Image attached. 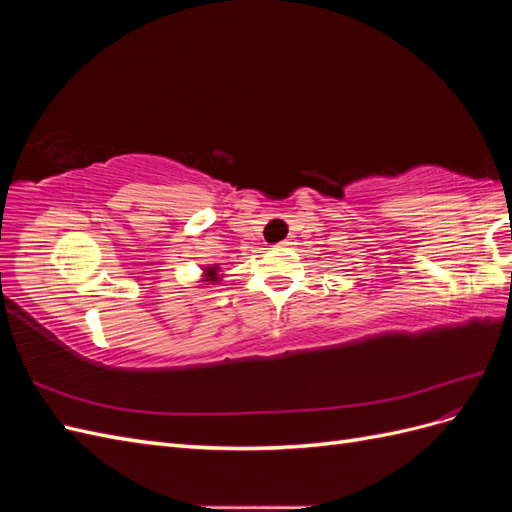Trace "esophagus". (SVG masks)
Returning a JSON list of instances; mask_svg holds the SVG:
<instances>
[{
  "instance_id": "esophagus-1",
  "label": "esophagus",
  "mask_w": 512,
  "mask_h": 512,
  "mask_svg": "<svg viewBox=\"0 0 512 512\" xmlns=\"http://www.w3.org/2000/svg\"><path fill=\"white\" fill-rule=\"evenodd\" d=\"M290 245H294V239H292V237H288V239H284V241L277 243V247H290Z\"/></svg>"
}]
</instances>
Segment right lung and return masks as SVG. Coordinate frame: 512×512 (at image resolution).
I'll use <instances>...</instances> for the list:
<instances>
[{
  "label": "right lung",
  "instance_id": "add662e5",
  "mask_svg": "<svg viewBox=\"0 0 512 512\" xmlns=\"http://www.w3.org/2000/svg\"><path fill=\"white\" fill-rule=\"evenodd\" d=\"M220 273V267L218 265H211V267H205L203 269V284H218V282H222V277L224 275H218Z\"/></svg>",
  "mask_w": 512,
  "mask_h": 512
}]
</instances>
